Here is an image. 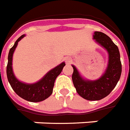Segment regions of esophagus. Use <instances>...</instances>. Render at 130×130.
Segmentation results:
<instances>
[{"label":"esophagus","mask_w":130,"mask_h":130,"mask_svg":"<svg viewBox=\"0 0 130 130\" xmlns=\"http://www.w3.org/2000/svg\"><path fill=\"white\" fill-rule=\"evenodd\" d=\"M71 58H65V62H66V63H68V64H70V62H71Z\"/></svg>","instance_id":"1"}]
</instances>
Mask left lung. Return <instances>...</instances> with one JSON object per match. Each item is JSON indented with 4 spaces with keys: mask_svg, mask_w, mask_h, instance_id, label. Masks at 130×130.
<instances>
[{
    "mask_svg": "<svg viewBox=\"0 0 130 130\" xmlns=\"http://www.w3.org/2000/svg\"><path fill=\"white\" fill-rule=\"evenodd\" d=\"M93 39L108 54V62L104 73L97 80H87L72 65V79L77 92L83 98L90 101L100 100L109 95L116 86L122 73L120 51L111 38L102 32L95 31Z\"/></svg>",
    "mask_w": 130,
    "mask_h": 130,
    "instance_id": "left-lung-1",
    "label": "left lung"
}]
</instances>
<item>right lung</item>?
<instances>
[{
    "label": "right lung",
    "instance_id": "obj_1",
    "mask_svg": "<svg viewBox=\"0 0 130 130\" xmlns=\"http://www.w3.org/2000/svg\"><path fill=\"white\" fill-rule=\"evenodd\" d=\"M25 36V35H21L10 50L6 69L7 77L11 87L18 96L29 102H41L52 95L55 79L61 73L65 63V62H62L55 68L50 70L40 80L35 83H25L20 81L13 72V56L18 42Z\"/></svg>",
    "mask_w": 130,
    "mask_h": 130
}]
</instances>
